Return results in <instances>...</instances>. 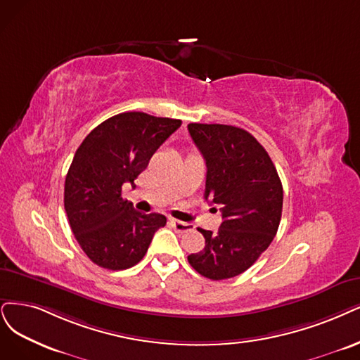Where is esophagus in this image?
<instances>
[{"label":"esophagus","mask_w":360,"mask_h":360,"mask_svg":"<svg viewBox=\"0 0 360 360\" xmlns=\"http://www.w3.org/2000/svg\"><path fill=\"white\" fill-rule=\"evenodd\" d=\"M173 229H175L178 233H188L193 230V225L188 224V222H182V221H178V219H170Z\"/></svg>","instance_id":"esophagus-1"}]
</instances>
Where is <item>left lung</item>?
Listing matches in <instances>:
<instances>
[{
	"mask_svg": "<svg viewBox=\"0 0 360 360\" xmlns=\"http://www.w3.org/2000/svg\"><path fill=\"white\" fill-rule=\"evenodd\" d=\"M188 131L206 162L205 198L222 215L218 233L198 229L205 249L188 255V262L210 281H224L246 271L273 242L283 187L270 155L249 131L200 123L188 124Z\"/></svg>",
	"mask_w": 360,
	"mask_h": 360,
	"instance_id": "8db88e82",
	"label": "left lung"
}]
</instances>
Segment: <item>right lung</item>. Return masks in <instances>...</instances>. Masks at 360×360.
<instances>
[{
  "label": "right lung",
  "mask_w": 360,
  "mask_h": 360,
  "mask_svg": "<svg viewBox=\"0 0 360 360\" xmlns=\"http://www.w3.org/2000/svg\"><path fill=\"white\" fill-rule=\"evenodd\" d=\"M181 120L122 112L93 129L78 146L65 179L63 203L84 254L102 269L126 270L148 250L166 225L160 214H141L123 200L122 187L135 179Z\"/></svg>",
  "instance_id": "obj_1"
}]
</instances>
